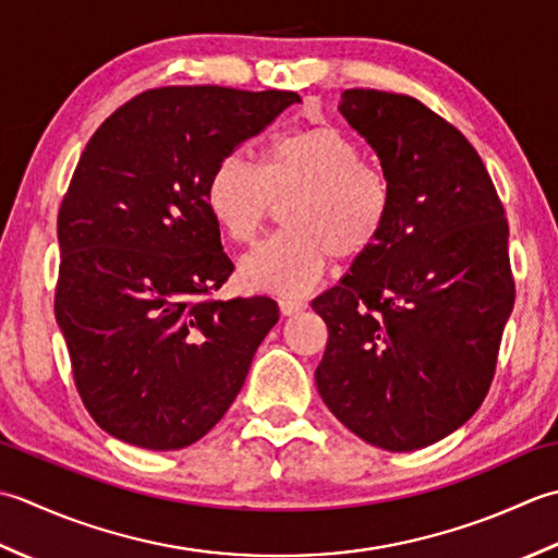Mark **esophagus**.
Here are the masks:
<instances>
[{
  "mask_svg": "<svg viewBox=\"0 0 558 558\" xmlns=\"http://www.w3.org/2000/svg\"><path fill=\"white\" fill-rule=\"evenodd\" d=\"M303 308H305V303H301V301H293V299H281L279 301V311H281V315H287V317L301 313Z\"/></svg>",
  "mask_w": 558,
  "mask_h": 558,
  "instance_id": "1",
  "label": "esophagus"
}]
</instances>
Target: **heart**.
<instances>
[{
	"label": "heart",
	"mask_w": 558,
	"mask_h": 558,
	"mask_svg": "<svg viewBox=\"0 0 558 558\" xmlns=\"http://www.w3.org/2000/svg\"><path fill=\"white\" fill-rule=\"evenodd\" d=\"M283 199V231L238 265L250 291L303 295L323 279L332 255H366L388 229L395 192L388 173L363 161L359 142L335 124L277 136L259 166L243 154L223 156L204 187L211 221L233 243L253 241L271 204Z\"/></svg>",
	"instance_id": "heart-1"
}]
</instances>
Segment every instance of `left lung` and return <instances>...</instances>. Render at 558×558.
I'll return each mask as SVG.
<instances>
[{
	"label": "left lung",
	"instance_id": "8db88e82",
	"mask_svg": "<svg viewBox=\"0 0 558 558\" xmlns=\"http://www.w3.org/2000/svg\"><path fill=\"white\" fill-rule=\"evenodd\" d=\"M339 112L388 173V229L313 301L327 325L317 392L390 452L450 436L480 409L515 303L504 204L460 130L416 98L349 88Z\"/></svg>",
	"mask_w": 558,
	"mask_h": 558
}]
</instances>
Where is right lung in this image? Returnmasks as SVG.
<instances>
[{
  "mask_svg": "<svg viewBox=\"0 0 558 558\" xmlns=\"http://www.w3.org/2000/svg\"><path fill=\"white\" fill-rule=\"evenodd\" d=\"M293 104V90L151 88L78 158L57 216L54 317L88 414L118 440L180 450L207 436L277 325L267 295L211 299L233 263L204 187Z\"/></svg>",
  "mask_w": 558,
  "mask_h": 558,
  "instance_id": "add662e5",
  "label": "right lung"
}]
</instances>
